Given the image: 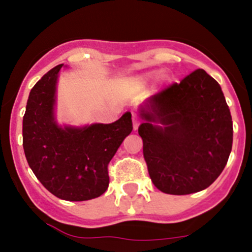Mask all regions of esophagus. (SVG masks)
<instances>
[{"instance_id": "1", "label": "esophagus", "mask_w": 252, "mask_h": 252, "mask_svg": "<svg viewBox=\"0 0 252 252\" xmlns=\"http://www.w3.org/2000/svg\"><path fill=\"white\" fill-rule=\"evenodd\" d=\"M132 123H133V128H134V129L138 128V126H139V119H138V116L136 115V114H133V115H132Z\"/></svg>"}]
</instances>
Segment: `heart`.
<instances>
[{
	"label": "heart",
	"mask_w": 252,
	"mask_h": 252,
	"mask_svg": "<svg viewBox=\"0 0 252 252\" xmlns=\"http://www.w3.org/2000/svg\"><path fill=\"white\" fill-rule=\"evenodd\" d=\"M153 74H154V73H153V72H152V73H148V74H147L146 77H147V78H149V77H152V76H153Z\"/></svg>",
	"instance_id": "heart-1"
}]
</instances>
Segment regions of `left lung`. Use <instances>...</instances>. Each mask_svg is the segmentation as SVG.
Wrapping results in <instances>:
<instances>
[{"mask_svg":"<svg viewBox=\"0 0 252 252\" xmlns=\"http://www.w3.org/2000/svg\"><path fill=\"white\" fill-rule=\"evenodd\" d=\"M143 157L158 190L189 195L207 189L226 165L233 121L220 86L196 69L139 108Z\"/></svg>","mask_w":252,"mask_h":252,"instance_id":"obj_1","label":"left lung"}]
</instances>
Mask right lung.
<instances>
[{
  "mask_svg": "<svg viewBox=\"0 0 252 252\" xmlns=\"http://www.w3.org/2000/svg\"><path fill=\"white\" fill-rule=\"evenodd\" d=\"M57 64L29 93L23 118L27 161L47 191L66 201L99 197L109 186L108 164L131 133V113L113 124L60 126L55 116Z\"/></svg>",
  "mask_w": 252,
  "mask_h": 252,
  "instance_id": "obj_1",
  "label": "right lung"
}]
</instances>
